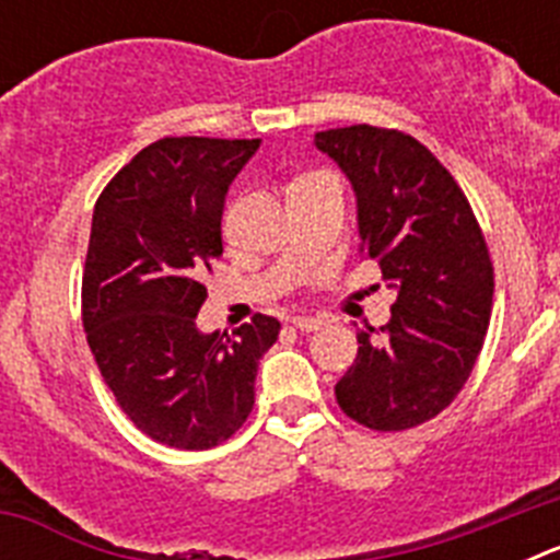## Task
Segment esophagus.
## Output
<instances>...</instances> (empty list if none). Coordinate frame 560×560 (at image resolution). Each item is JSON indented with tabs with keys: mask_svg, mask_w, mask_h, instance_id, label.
<instances>
[{
	"mask_svg": "<svg viewBox=\"0 0 560 560\" xmlns=\"http://www.w3.org/2000/svg\"><path fill=\"white\" fill-rule=\"evenodd\" d=\"M291 325H294L296 330H303V334H311V330L323 328V319H316V316H294Z\"/></svg>",
	"mask_w": 560,
	"mask_h": 560,
	"instance_id": "esophagus-1",
	"label": "esophagus"
}]
</instances>
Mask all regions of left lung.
<instances>
[{
	"label": "left lung",
	"mask_w": 560,
	"mask_h": 560,
	"mask_svg": "<svg viewBox=\"0 0 560 560\" xmlns=\"http://www.w3.org/2000/svg\"><path fill=\"white\" fill-rule=\"evenodd\" d=\"M314 142L353 185L361 255L398 291L389 323L355 334L336 400L361 427L404 432L443 412L477 364L493 308L491 255L465 192L415 137L348 126Z\"/></svg>",
	"instance_id": "8db88e82"
}]
</instances>
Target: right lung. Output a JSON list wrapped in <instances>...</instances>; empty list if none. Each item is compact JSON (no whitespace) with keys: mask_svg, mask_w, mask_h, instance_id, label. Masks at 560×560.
I'll list each match as a JSON object with an SVG mask.
<instances>
[{"mask_svg":"<svg viewBox=\"0 0 560 560\" xmlns=\"http://www.w3.org/2000/svg\"><path fill=\"white\" fill-rule=\"evenodd\" d=\"M260 140L165 137L106 185L83 266V330L133 427L185 452L230 440L255 407V375L280 323L196 328L205 275L224 252L226 190Z\"/></svg>","mask_w":560,"mask_h":560,"instance_id":"1","label":"right lung"}]
</instances>
